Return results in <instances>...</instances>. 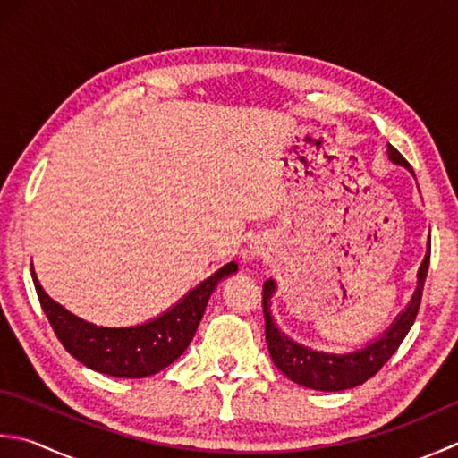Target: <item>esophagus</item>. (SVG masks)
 I'll return each instance as SVG.
<instances>
[{
    "instance_id": "esophagus-1",
    "label": "esophagus",
    "mask_w": 458,
    "mask_h": 458,
    "mask_svg": "<svg viewBox=\"0 0 458 458\" xmlns=\"http://www.w3.org/2000/svg\"><path fill=\"white\" fill-rule=\"evenodd\" d=\"M256 254H258V252H256V248H254V250H250V256H256Z\"/></svg>"
}]
</instances>
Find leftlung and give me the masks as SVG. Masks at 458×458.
<instances>
[{
    "mask_svg": "<svg viewBox=\"0 0 458 458\" xmlns=\"http://www.w3.org/2000/svg\"><path fill=\"white\" fill-rule=\"evenodd\" d=\"M391 163L401 165L413 173V168L403 158L401 152L391 147L387 148ZM415 176V174H413ZM428 262H431V240H428V250L419 267L417 274V290L411 298L409 306L403 310L395 321L389 326V329L381 334L375 342L365 345L363 349H357L352 353H324L313 352V349L295 344L284 331L277 329L276 321L270 313V298L276 292V282L266 280L264 292H262V306H264V319H266V344L270 349L272 361L276 363L285 377H290L293 383L301 385V387L316 389V391H344L357 387V385L365 383L377 373L381 367L391 360V355L397 352L403 339L409 334L411 326L415 324L417 311L420 306V298H423L425 277L428 272Z\"/></svg>",
    "mask_w": 458,
    "mask_h": 458,
    "instance_id": "1",
    "label": "left lung"
}]
</instances>
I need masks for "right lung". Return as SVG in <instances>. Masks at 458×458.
<instances>
[{
  "mask_svg": "<svg viewBox=\"0 0 458 458\" xmlns=\"http://www.w3.org/2000/svg\"><path fill=\"white\" fill-rule=\"evenodd\" d=\"M238 264L222 266L216 274L188 292L163 316L132 327H101L81 319L53 301L33 276L41 308L63 347L97 373L123 379H142L163 371L181 357L192 342L206 303L222 277L236 274Z\"/></svg>",
  "mask_w": 458,
  "mask_h": 458,
  "instance_id": "right-lung-1",
  "label": "right lung"
}]
</instances>
